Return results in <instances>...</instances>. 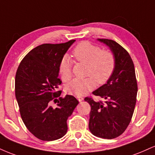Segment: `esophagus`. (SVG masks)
<instances>
[{
  "instance_id": "esophagus-1",
  "label": "esophagus",
  "mask_w": 155,
  "mask_h": 155,
  "mask_svg": "<svg viewBox=\"0 0 155 155\" xmlns=\"http://www.w3.org/2000/svg\"><path fill=\"white\" fill-rule=\"evenodd\" d=\"M76 98L78 99V101H79V102H81V101H82L84 100L83 97H81V96H77V97H76Z\"/></svg>"
}]
</instances>
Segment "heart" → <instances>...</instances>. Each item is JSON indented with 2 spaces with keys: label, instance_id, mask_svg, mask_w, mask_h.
Instances as JSON below:
<instances>
[{
  "label": "heart",
  "instance_id": "heart-1",
  "mask_svg": "<svg viewBox=\"0 0 155 155\" xmlns=\"http://www.w3.org/2000/svg\"><path fill=\"white\" fill-rule=\"evenodd\" d=\"M73 55L78 62L87 65L84 79H74L65 87L68 93L83 96L95 87L96 82L102 85L111 77L116 67V58L109 49L102 50L99 46L88 41L76 45ZM73 62L68 55H64L59 63V72L64 81L72 77Z\"/></svg>",
  "mask_w": 155,
  "mask_h": 155
}]
</instances>
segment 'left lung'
I'll return each mask as SVG.
<instances>
[{"label":"left lung","instance_id":"1","mask_svg":"<svg viewBox=\"0 0 155 155\" xmlns=\"http://www.w3.org/2000/svg\"><path fill=\"white\" fill-rule=\"evenodd\" d=\"M106 44L116 58V67L107 83L92 92L104 99L95 101L87 97L91 106L89 129L94 136L112 139L124 132L132 119L136 104L138 85L134 64L129 53L113 40L97 39Z\"/></svg>","mask_w":155,"mask_h":155}]
</instances>
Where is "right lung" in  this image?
Returning a JSON list of instances; mask_svg holds the SVG:
<instances>
[{
	"label": "right lung",
	"mask_w": 155,
	"mask_h": 155,
	"mask_svg": "<svg viewBox=\"0 0 155 155\" xmlns=\"http://www.w3.org/2000/svg\"><path fill=\"white\" fill-rule=\"evenodd\" d=\"M75 40L66 43L39 45L23 58L15 76V96L22 120L35 137L42 140H54L65 136L67 120L79 101L73 95L59 97L56 89L62 81L58 78L61 58Z\"/></svg>",
	"instance_id": "add662e5"
}]
</instances>
